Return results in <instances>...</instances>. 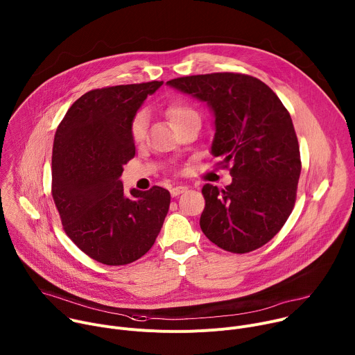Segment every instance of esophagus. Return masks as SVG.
<instances>
[{"label": "esophagus", "mask_w": 355, "mask_h": 355, "mask_svg": "<svg viewBox=\"0 0 355 355\" xmlns=\"http://www.w3.org/2000/svg\"><path fill=\"white\" fill-rule=\"evenodd\" d=\"M187 189H188L187 187L178 185V187H174V188H171V189H170V192H171V195H173V196H178V195H181L182 192H185Z\"/></svg>", "instance_id": "1"}]
</instances>
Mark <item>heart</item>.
<instances>
[{"label":"heart","mask_w":355,"mask_h":355,"mask_svg":"<svg viewBox=\"0 0 355 355\" xmlns=\"http://www.w3.org/2000/svg\"><path fill=\"white\" fill-rule=\"evenodd\" d=\"M167 116L171 122V125L175 128L184 125L185 122L191 121V119H199V114L198 111L188 103H174L167 108ZM146 126H147V116L146 114L137 112L132 122H130V137L135 143H140L144 139L146 135Z\"/></svg>","instance_id":"1"}]
</instances>
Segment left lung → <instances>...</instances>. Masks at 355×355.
<instances>
[{"label": "left lung", "instance_id": "8db88e82", "mask_svg": "<svg viewBox=\"0 0 355 355\" xmlns=\"http://www.w3.org/2000/svg\"><path fill=\"white\" fill-rule=\"evenodd\" d=\"M167 84L214 111L212 155L233 177L225 189L202 188V232L237 254L260 248L281 230L296 200L302 163L289 112L267 84L247 74L187 76Z\"/></svg>", "mask_w": 355, "mask_h": 355}]
</instances>
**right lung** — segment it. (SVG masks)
Returning <instances> with one entry per match:
<instances>
[{"label":"right lung","mask_w":355,"mask_h":355,"mask_svg":"<svg viewBox=\"0 0 355 355\" xmlns=\"http://www.w3.org/2000/svg\"><path fill=\"white\" fill-rule=\"evenodd\" d=\"M163 81L96 88L69 108L52 155V195L63 229L92 260L125 266L155 244L170 208L162 187L132 189L119 177L135 157L130 122Z\"/></svg>","instance_id":"add662e5"}]
</instances>
